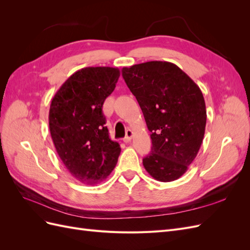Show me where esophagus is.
<instances>
[{
  "instance_id": "1",
  "label": "esophagus",
  "mask_w": 250,
  "mask_h": 250,
  "mask_svg": "<svg viewBox=\"0 0 250 250\" xmlns=\"http://www.w3.org/2000/svg\"><path fill=\"white\" fill-rule=\"evenodd\" d=\"M132 137H133V132H132V130H130V129H127V131H126V135H125V138H124V142H125V143H130V141H131Z\"/></svg>"
}]
</instances>
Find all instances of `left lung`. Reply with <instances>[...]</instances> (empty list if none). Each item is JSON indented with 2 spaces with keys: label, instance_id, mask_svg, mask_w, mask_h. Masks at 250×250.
<instances>
[{
  "label": "left lung",
  "instance_id": "left-lung-1",
  "mask_svg": "<svg viewBox=\"0 0 250 250\" xmlns=\"http://www.w3.org/2000/svg\"><path fill=\"white\" fill-rule=\"evenodd\" d=\"M122 76L151 132L152 147L143 158L144 168L163 183L178 179L197 156L206 131L207 109L201 89L168 62L123 67Z\"/></svg>",
  "mask_w": 250,
  "mask_h": 250
}]
</instances>
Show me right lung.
Here are the masks:
<instances>
[{
	"label": "right lung",
	"mask_w": 250,
	"mask_h": 250,
	"mask_svg": "<svg viewBox=\"0 0 250 250\" xmlns=\"http://www.w3.org/2000/svg\"><path fill=\"white\" fill-rule=\"evenodd\" d=\"M119 77L118 67H84L67 78L51 102L53 143L67 171L84 185L100 184L118 163L121 147L109 138L102 106Z\"/></svg>",
	"instance_id": "add662e5"
}]
</instances>
